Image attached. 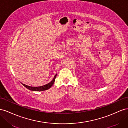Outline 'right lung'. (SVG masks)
Here are the masks:
<instances>
[{"label":"right lung","instance_id":"right-lung-1","mask_svg":"<svg viewBox=\"0 0 128 128\" xmlns=\"http://www.w3.org/2000/svg\"><path fill=\"white\" fill-rule=\"evenodd\" d=\"M56 76H57V74L54 76L53 79L52 80V81H51L50 82L47 84H46V85H43L41 86L32 87V86H30L24 84H22V83H21V84L25 87H26L27 88H28V90H32V91H43V90H45L49 89L50 87L52 86V85L54 84V80H55V78L56 77Z\"/></svg>","mask_w":128,"mask_h":128}]
</instances>
